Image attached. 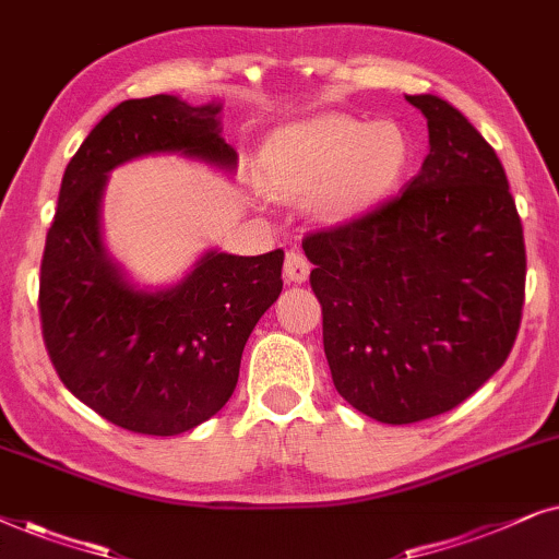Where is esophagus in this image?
<instances>
[{"instance_id":"34e87169","label":"esophagus","mask_w":559,"mask_h":559,"mask_svg":"<svg viewBox=\"0 0 559 559\" xmlns=\"http://www.w3.org/2000/svg\"><path fill=\"white\" fill-rule=\"evenodd\" d=\"M309 260L301 255L299 250H288L286 252V263H284V275L286 281H292V284H304V281L309 278Z\"/></svg>"}]
</instances>
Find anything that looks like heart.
Instances as JSON below:
<instances>
[{"label":"heart","instance_id":"1","mask_svg":"<svg viewBox=\"0 0 559 559\" xmlns=\"http://www.w3.org/2000/svg\"><path fill=\"white\" fill-rule=\"evenodd\" d=\"M263 174L288 197L317 193L326 219L373 210L406 176L412 138L399 122L317 115L278 128L263 145Z\"/></svg>","mask_w":559,"mask_h":559}]
</instances>
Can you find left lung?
<instances>
[{
	"label": "left lung",
	"instance_id": "obj_1",
	"mask_svg": "<svg viewBox=\"0 0 559 559\" xmlns=\"http://www.w3.org/2000/svg\"><path fill=\"white\" fill-rule=\"evenodd\" d=\"M406 102L429 128L419 174L391 202L304 240L334 389L383 424L450 412L503 366L526 278L493 147L440 96Z\"/></svg>",
	"mask_w": 559,
	"mask_h": 559
}]
</instances>
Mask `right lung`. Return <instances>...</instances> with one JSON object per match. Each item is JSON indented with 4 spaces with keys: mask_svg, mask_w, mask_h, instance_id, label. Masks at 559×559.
Returning <instances> with one entry per match:
<instances>
[{
    "mask_svg": "<svg viewBox=\"0 0 559 559\" xmlns=\"http://www.w3.org/2000/svg\"><path fill=\"white\" fill-rule=\"evenodd\" d=\"M222 102L174 94L117 104L66 166L40 265L43 340L73 396L117 427L174 437L233 396L245 342L278 299L284 250H206L181 281L138 286L102 237L109 174L145 155H181L235 174Z\"/></svg>",
    "mask_w": 559,
    "mask_h": 559,
    "instance_id": "obj_1",
    "label": "right lung"
}]
</instances>
